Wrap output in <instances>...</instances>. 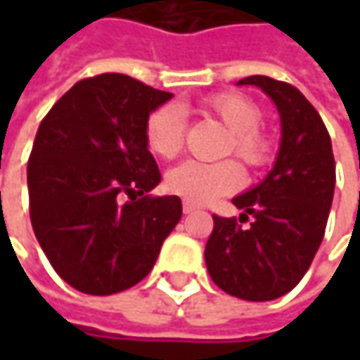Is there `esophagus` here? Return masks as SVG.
Wrapping results in <instances>:
<instances>
[{
  "label": "esophagus",
  "instance_id": "esophagus-1",
  "mask_svg": "<svg viewBox=\"0 0 360 360\" xmlns=\"http://www.w3.org/2000/svg\"><path fill=\"white\" fill-rule=\"evenodd\" d=\"M182 210H184V214H192L194 210H198V206H196V204H192V202L184 200L182 202Z\"/></svg>",
  "mask_w": 360,
  "mask_h": 360
}]
</instances>
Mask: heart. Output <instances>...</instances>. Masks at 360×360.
I'll list each match as a JSON object with an SVG mask.
<instances>
[{"label": "heart", "mask_w": 360, "mask_h": 360, "mask_svg": "<svg viewBox=\"0 0 360 360\" xmlns=\"http://www.w3.org/2000/svg\"><path fill=\"white\" fill-rule=\"evenodd\" d=\"M204 110L229 128L226 154H236L250 168L266 166L274 156V140L260 126L262 110L240 91H216L204 98ZM146 144L164 160L176 158L186 140V114L178 104L156 108L146 120ZM244 184L238 160L220 162L186 160L166 176L168 190L192 204H206L218 196L236 192Z\"/></svg>", "instance_id": "b5f03b06"}]
</instances>
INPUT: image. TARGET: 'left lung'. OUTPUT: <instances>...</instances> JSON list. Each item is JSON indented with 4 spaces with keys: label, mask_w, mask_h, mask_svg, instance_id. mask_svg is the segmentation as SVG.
I'll use <instances>...</instances> for the list:
<instances>
[{
    "label": "left lung",
    "mask_w": 360,
    "mask_h": 360,
    "mask_svg": "<svg viewBox=\"0 0 360 360\" xmlns=\"http://www.w3.org/2000/svg\"><path fill=\"white\" fill-rule=\"evenodd\" d=\"M266 91L281 112L283 142L274 168L258 186L236 196V216H212L206 269L232 297L264 302L290 292L316 255L335 192V156L325 122L295 86L269 76L242 77ZM242 227L240 221H248Z\"/></svg>",
    "instance_id": "obj_1"
}]
</instances>
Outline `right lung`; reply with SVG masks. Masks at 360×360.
Instances as JSON below:
<instances>
[{
  "label": "right lung",
  "instance_id": "right-lung-1",
  "mask_svg": "<svg viewBox=\"0 0 360 360\" xmlns=\"http://www.w3.org/2000/svg\"><path fill=\"white\" fill-rule=\"evenodd\" d=\"M124 74L74 84L51 105L27 160L30 218L49 264L79 292L105 297L138 284L182 216L162 180L146 120L168 102Z\"/></svg>",
  "mask_w": 360,
  "mask_h": 360
}]
</instances>
